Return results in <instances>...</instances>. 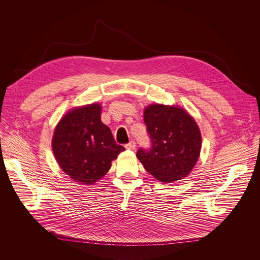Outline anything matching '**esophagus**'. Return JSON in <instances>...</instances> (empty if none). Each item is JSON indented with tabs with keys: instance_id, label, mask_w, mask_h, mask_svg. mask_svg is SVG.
<instances>
[{
	"instance_id": "34e87169",
	"label": "esophagus",
	"mask_w": 260,
	"mask_h": 260,
	"mask_svg": "<svg viewBox=\"0 0 260 260\" xmlns=\"http://www.w3.org/2000/svg\"><path fill=\"white\" fill-rule=\"evenodd\" d=\"M125 148H126V149H128V150H134L135 148H136V143H135V141H129V142L125 145Z\"/></svg>"
}]
</instances>
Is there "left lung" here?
<instances>
[{"mask_svg": "<svg viewBox=\"0 0 260 260\" xmlns=\"http://www.w3.org/2000/svg\"><path fill=\"white\" fill-rule=\"evenodd\" d=\"M144 122L151 146L139 148L137 157L148 173L171 183L186 177L196 166L202 148V136L186 111L164 105L148 106Z\"/></svg>", "mask_w": 260, "mask_h": 260, "instance_id": "8db88e82", "label": "left lung"}]
</instances>
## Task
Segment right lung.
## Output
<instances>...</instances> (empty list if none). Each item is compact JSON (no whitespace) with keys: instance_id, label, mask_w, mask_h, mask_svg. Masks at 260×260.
Wrapping results in <instances>:
<instances>
[{"instance_id":"1","label":"right lung","mask_w":260,"mask_h":260,"mask_svg":"<svg viewBox=\"0 0 260 260\" xmlns=\"http://www.w3.org/2000/svg\"><path fill=\"white\" fill-rule=\"evenodd\" d=\"M52 150L60 169L74 181L91 185L104 177L124 147L101 120V105L68 112L57 124Z\"/></svg>"}]
</instances>
